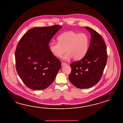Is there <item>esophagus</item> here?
<instances>
[{"mask_svg":"<svg viewBox=\"0 0 123 123\" xmlns=\"http://www.w3.org/2000/svg\"><path fill=\"white\" fill-rule=\"evenodd\" d=\"M68 65V64H67L66 63H65V62H62V66H66V65Z\"/></svg>","mask_w":123,"mask_h":123,"instance_id":"1","label":"esophagus"}]
</instances>
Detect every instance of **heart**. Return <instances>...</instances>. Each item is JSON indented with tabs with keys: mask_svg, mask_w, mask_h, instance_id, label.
Here are the masks:
<instances>
[{
	"mask_svg": "<svg viewBox=\"0 0 123 123\" xmlns=\"http://www.w3.org/2000/svg\"><path fill=\"white\" fill-rule=\"evenodd\" d=\"M58 42H52L49 44L50 51L54 56L61 57L66 51L63 59L69 60L72 58L76 61L81 59L89 50V38L85 33L73 31L65 32L57 37Z\"/></svg>",
	"mask_w": 123,
	"mask_h": 123,
	"instance_id": "heart-1",
	"label": "heart"
}]
</instances>
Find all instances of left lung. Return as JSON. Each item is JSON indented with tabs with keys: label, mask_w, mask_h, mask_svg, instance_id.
Returning a JSON list of instances; mask_svg holds the SVG:
<instances>
[{
	"label": "left lung",
	"mask_w": 123,
	"mask_h": 123,
	"mask_svg": "<svg viewBox=\"0 0 123 123\" xmlns=\"http://www.w3.org/2000/svg\"><path fill=\"white\" fill-rule=\"evenodd\" d=\"M91 36L89 50L82 59L70 64V82L79 89H87L96 85L102 76L107 61L105 43L98 33L85 27Z\"/></svg>",
	"instance_id": "8db88e82"
}]
</instances>
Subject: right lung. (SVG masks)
<instances>
[{
    "mask_svg": "<svg viewBox=\"0 0 123 123\" xmlns=\"http://www.w3.org/2000/svg\"><path fill=\"white\" fill-rule=\"evenodd\" d=\"M62 27H34L20 39L15 52L18 74L28 88L42 90L54 81L61 62L49 49V43Z\"/></svg>",
    "mask_w": 123,
    "mask_h": 123,
    "instance_id": "1",
    "label": "right lung"
}]
</instances>
